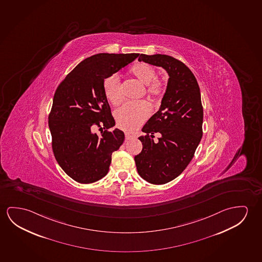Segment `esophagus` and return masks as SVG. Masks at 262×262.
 Instances as JSON below:
<instances>
[{"label": "esophagus", "instance_id": "obj_1", "mask_svg": "<svg viewBox=\"0 0 262 262\" xmlns=\"http://www.w3.org/2000/svg\"><path fill=\"white\" fill-rule=\"evenodd\" d=\"M135 137L134 135H132V134H129L128 133H125V139L128 141V140H132L133 138Z\"/></svg>", "mask_w": 262, "mask_h": 262}]
</instances>
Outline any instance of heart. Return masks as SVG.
<instances>
[{
  "label": "heart",
  "mask_w": 262,
  "mask_h": 262,
  "mask_svg": "<svg viewBox=\"0 0 262 262\" xmlns=\"http://www.w3.org/2000/svg\"><path fill=\"white\" fill-rule=\"evenodd\" d=\"M129 73L141 84L145 85L144 93L150 98L160 97L165 92L163 81L157 79V73L153 67L147 63H138L133 66ZM105 97L112 104H121L123 101L121 84L115 74L107 76L103 81ZM150 115V110L144 101L130 102L123 105L115 113L118 126L127 132L137 129Z\"/></svg>",
  "instance_id": "1"
}]
</instances>
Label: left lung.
Returning <instances> with one entry per match:
<instances>
[{
	"instance_id": "left-lung-1",
	"label": "left lung",
	"mask_w": 262,
	"mask_h": 262,
	"mask_svg": "<svg viewBox=\"0 0 262 262\" xmlns=\"http://www.w3.org/2000/svg\"><path fill=\"white\" fill-rule=\"evenodd\" d=\"M140 61L164 69L166 92L157 113L142 128V150L134 157L138 173L151 184L161 185L177 178L189 165L202 137L201 91L191 71L181 60L164 54H141ZM154 133L161 137L152 141Z\"/></svg>"
}]
</instances>
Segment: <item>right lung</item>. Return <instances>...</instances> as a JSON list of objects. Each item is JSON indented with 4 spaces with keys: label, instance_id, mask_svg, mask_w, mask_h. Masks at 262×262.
Segmentation results:
<instances>
[{
    "label": "right lung",
    "instance_id": "1",
    "mask_svg": "<svg viewBox=\"0 0 262 262\" xmlns=\"http://www.w3.org/2000/svg\"><path fill=\"white\" fill-rule=\"evenodd\" d=\"M139 55L97 53L81 61L58 86L49 128L57 162L74 181L88 184L108 173L112 154L125 137L117 128L107 130L115 121L103 92V81ZM94 125L102 129L101 137L93 133Z\"/></svg>",
    "mask_w": 262,
    "mask_h": 262
}]
</instances>
